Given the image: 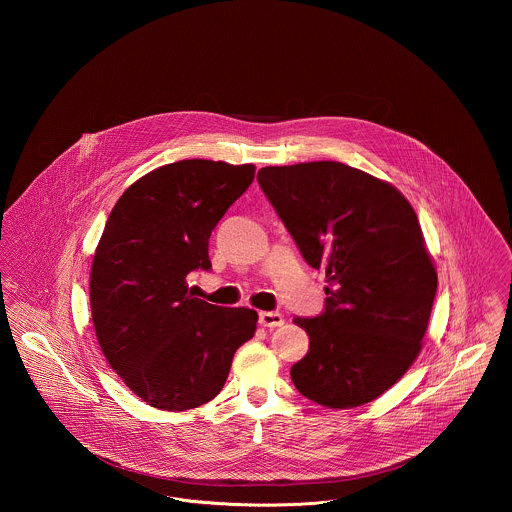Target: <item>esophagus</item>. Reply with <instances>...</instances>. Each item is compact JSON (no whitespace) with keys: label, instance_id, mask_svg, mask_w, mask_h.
I'll list each match as a JSON object with an SVG mask.
<instances>
[{"label":"esophagus","instance_id":"esophagus-1","mask_svg":"<svg viewBox=\"0 0 512 512\" xmlns=\"http://www.w3.org/2000/svg\"><path fill=\"white\" fill-rule=\"evenodd\" d=\"M258 321H260L262 327L274 329V327H282L284 325V315L276 313V311H260Z\"/></svg>","mask_w":512,"mask_h":512}]
</instances>
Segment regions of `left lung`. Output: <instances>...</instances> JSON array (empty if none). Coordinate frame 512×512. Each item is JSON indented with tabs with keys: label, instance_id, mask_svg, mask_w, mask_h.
Returning <instances> with one entry per match:
<instances>
[{
	"label": "left lung",
	"instance_id": "obj_1",
	"mask_svg": "<svg viewBox=\"0 0 512 512\" xmlns=\"http://www.w3.org/2000/svg\"><path fill=\"white\" fill-rule=\"evenodd\" d=\"M258 183L311 268L325 270V313L292 366L315 404L357 408L394 386L422 351L438 272L408 199L339 161L262 167Z\"/></svg>",
	"mask_w": 512,
	"mask_h": 512
}]
</instances>
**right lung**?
Here are the masks:
<instances>
[{"instance_id":"obj_1","label":"right lung","mask_w":512,"mask_h":512,"mask_svg":"<svg viewBox=\"0 0 512 512\" xmlns=\"http://www.w3.org/2000/svg\"><path fill=\"white\" fill-rule=\"evenodd\" d=\"M254 173L252 163H167L132 183L106 220L90 268L92 323L108 365L151 408L213 400L256 333L254 309L207 303L187 286L189 272L211 268V232Z\"/></svg>"}]
</instances>
